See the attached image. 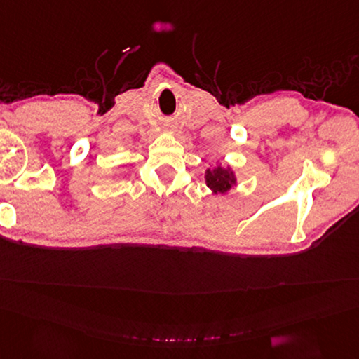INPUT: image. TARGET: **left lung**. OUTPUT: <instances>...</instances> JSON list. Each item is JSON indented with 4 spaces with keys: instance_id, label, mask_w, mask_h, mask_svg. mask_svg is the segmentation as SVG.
I'll use <instances>...</instances> for the list:
<instances>
[{
    "instance_id": "left-lung-1",
    "label": "left lung",
    "mask_w": 359,
    "mask_h": 359,
    "mask_svg": "<svg viewBox=\"0 0 359 359\" xmlns=\"http://www.w3.org/2000/svg\"><path fill=\"white\" fill-rule=\"evenodd\" d=\"M205 184L215 194H224L227 193L231 187L236 185L235 172L231 171L230 168H222L219 165H217L215 170H210L208 168L205 171Z\"/></svg>"
}]
</instances>
